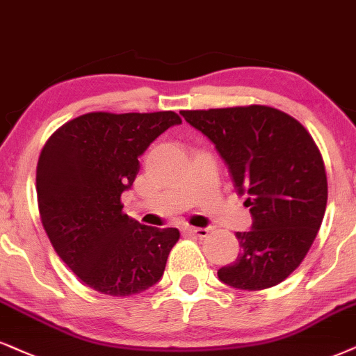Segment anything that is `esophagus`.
Instances as JSON below:
<instances>
[{
    "label": "esophagus",
    "mask_w": 356,
    "mask_h": 356,
    "mask_svg": "<svg viewBox=\"0 0 356 356\" xmlns=\"http://www.w3.org/2000/svg\"><path fill=\"white\" fill-rule=\"evenodd\" d=\"M183 232H185V234L198 236V238H206V236H208L209 229H208V227H193V226H185V227H183Z\"/></svg>",
    "instance_id": "34e87169"
}]
</instances>
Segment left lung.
Wrapping results in <instances>:
<instances>
[{"mask_svg": "<svg viewBox=\"0 0 356 356\" xmlns=\"http://www.w3.org/2000/svg\"><path fill=\"white\" fill-rule=\"evenodd\" d=\"M216 147L252 216L236 232L238 259L218 270L241 291H262L289 277L309 252L327 208L322 153L299 120L267 105L181 111Z\"/></svg>", "mask_w": 356, "mask_h": 356, "instance_id": "obj_1", "label": "left lung"}]
</instances>
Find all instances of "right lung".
<instances>
[{
    "label": "right lung",
    "instance_id": "right-lung-1",
    "mask_svg": "<svg viewBox=\"0 0 356 356\" xmlns=\"http://www.w3.org/2000/svg\"><path fill=\"white\" fill-rule=\"evenodd\" d=\"M178 113L90 112L47 138L36 168L41 222L65 266L90 289L129 297L155 285L179 239L177 227H150L122 211L138 156Z\"/></svg>",
    "mask_w": 356,
    "mask_h": 356
}]
</instances>
